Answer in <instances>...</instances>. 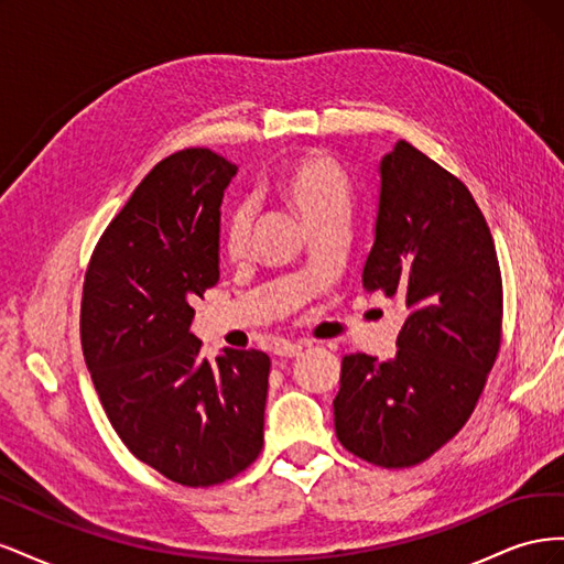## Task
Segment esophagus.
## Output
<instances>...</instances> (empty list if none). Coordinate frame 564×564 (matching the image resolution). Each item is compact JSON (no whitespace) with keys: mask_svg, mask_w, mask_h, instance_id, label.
<instances>
[{"mask_svg":"<svg viewBox=\"0 0 564 564\" xmlns=\"http://www.w3.org/2000/svg\"><path fill=\"white\" fill-rule=\"evenodd\" d=\"M305 346L303 344H278L275 346V355H280V357H296V355H301V350H303Z\"/></svg>","mask_w":564,"mask_h":564,"instance_id":"34e87169","label":"esophagus"}]
</instances>
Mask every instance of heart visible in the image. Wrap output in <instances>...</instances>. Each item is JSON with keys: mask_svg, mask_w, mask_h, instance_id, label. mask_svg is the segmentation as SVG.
Here are the masks:
<instances>
[{"mask_svg": "<svg viewBox=\"0 0 564 564\" xmlns=\"http://www.w3.org/2000/svg\"><path fill=\"white\" fill-rule=\"evenodd\" d=\"M275 193L311 230L329 224H348L352 212V183L346 169L319 150L303 152L286 162L275 178ZM251 228V204H235L224 220V249L230 259H242L247 253Z\"/></svg>", "mask_w": 564, "mask_h": 564, "instance_id": "obj_1", "label": "heart"}]
</instances>
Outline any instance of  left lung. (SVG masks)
I'll list each match as a JSON object with an SVG mask.
<instances>
[{
	"instance_id": "left-lung-1",
	"label": "left lung",
	"mask_w": 564,
	"mask_h": 564,
	"mask_svg": "<svg viewBox=\"0 0 564 564\" xmlns=\"http://www.w3.org/2000/svg\"><path fill=\"white\" fill-rule=\"evenodd\" d=\"M362 286L400 296L406 319L392 360L340 362L336 437L373 466L409 468L447 445L480 400L501 348L503 284L468 187L406 141L381 160Z\"/></svg>"
}]
</instances>
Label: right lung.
<instances>
[{"instance_id":"right-lung-1","label":"right lung","mask_w":564,"mask_h":564,"mask_svg":"<svg viewBox=\"0 0 564 564\" xmlns=\"http://www.w3.org/2000/svg\"><path fill=\"white\" fill-rule=\"evenodd\" d=\"M237 166L209 148L162 160L100 235L84 275V362L117 435L169 480L212 487L263 449L270 357H202L193 301L218 282L220 202Z\"/></svg>"}]
</instances>
